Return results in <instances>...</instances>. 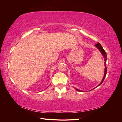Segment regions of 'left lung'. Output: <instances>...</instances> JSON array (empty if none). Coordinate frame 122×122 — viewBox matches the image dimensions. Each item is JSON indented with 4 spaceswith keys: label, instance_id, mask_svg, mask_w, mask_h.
I'll return each instance as SVG.
<instances>
[{
    "label": "left lung",
    "instance_id": "obj_1",
    "mask_svg": "<svg viewBox=\"0 0 122 122\" xmlns=\"http://www.w3.org/2000/svg\"><path fill=\"white\" fill-rule=\"evenodd\" d=\"M95 46H96V47H97V48H98L100 51V52H101L102 54L103 55V56H104V61H105L104 63H105V71H104V77H103V79H102V80L101 82L100 83L99 85L98 86H100V85L102 83V82H103V81H104V79H105V76H106V73H107V68H106V64L107 55H106V52L105 51V50H104V49H103V47H102V46L99 43H98L97 44H96ZM76 91H77L81 92V91H80V90H78V89H76Z\"/></svg>",
    "mask_w": 122,
    "mask_h": 122
}]
</instances>
